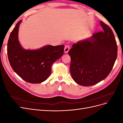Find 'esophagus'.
Returning a JSON list of instances; mask_svg holds the SVG:
<instances>
[{
    "label": "esophagus",
    "mask_w": 123,
    "mask_h": 123,
    "mask_svg": "<svg viewBox=\"0 0 123 123\" xmlns=\"http://www.w3.org/2000/svg\"><path fill=\"white\" fill-rule=\"evenodd\" d=\"M69 50H70V47H69V46H66L65 47V48H64V52H65V53H68V51H69Z\"/></svg>",
    "instance_id": "obj_1"
}]
</instances>
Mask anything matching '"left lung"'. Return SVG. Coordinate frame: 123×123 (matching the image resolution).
I'll list each match as a JSON object with an SVG mask.
<instances>
[{
  "mask_svg": "<svg viewBox=\"0 0 123 123\" xmlns=\"http://www.w3.org/2000/svg\"><path fill=\"white\" fill-rule=\"evenodd\" d=\"M100 24L102 32L73 44L68 52L71 75L81 86H90L105 80L117 58V44L112 30L103 21Z\"/></svg>",
  "mask_w": 123,
  "mask_h": 123,
  "instance_id": "8db88e82",
  "label": "left lung"
}]
</instances>
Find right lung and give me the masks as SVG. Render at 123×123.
I'll list each match as a JSON object with an SVG mask.
<instances>
[{"label": "right lung", "mask_w": 123, "mask_h": 123, "mask_svg": "<svg viewBox=\"0 0 123 123\" xmlns=\"http://www.w3.org/2000/svg\"><path fill=\"white\" fill-rule=\"evenodd\" d=\"M22 20L18 22L11 33L7 46L11 67L22 79L32 84L45 81L51 73V66L64 53V46L46 45L38 49H25L18 40Z\"/></svg>", "instance_id": "add662e5"}]
</instances>
